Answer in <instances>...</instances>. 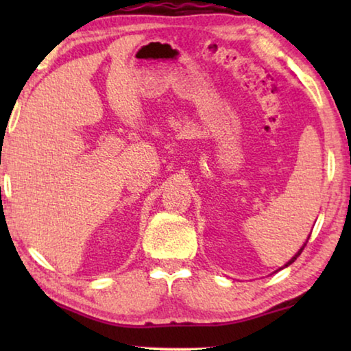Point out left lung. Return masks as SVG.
<instances>
[{
  "instance_id": "obj_1",
  "label": "left lung",
  "mask_w": 351,
  "mask_h": 351,
  "mask_svg": "<svg viewBox=\"0 0 351 351\" xmlns=\"http://www.w3.org/2000/svg\"><path fill=\"white\" fill-rule=\"evenodd\" d=\"M308 239H310V235H308ZM308 239H306V241L304 243V246H302V247L299 249V251H297V252H295V255H294V257H293V258H291V260L288 261V263H285V266H282V268H280V269H283V268H287V266H289L291 263H294V261L297 260V257H299V255L302 254V251H304V249H305V246H306V243H308ZM280 269H278V271H280Z\"/></svg>"
}]
</instances>
